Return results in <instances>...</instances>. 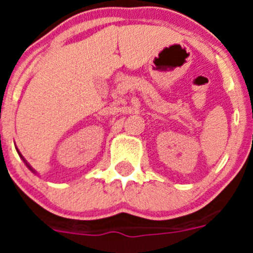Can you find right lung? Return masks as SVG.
I'll return each instance as SVG.
<instances>
[{
	"instance_id": "1",
	"label": "right lung",
	"mask_w": 253,
	"mask_h": 253,
	"mask_svg": "<svg viewBox=\"0 0 253 253\" xmlns=\"http://www.w3.org/2000/svg\"><path fill=\"white\" fill-rule=\"evenodd\" d=\"M17 153H19L20 158H21V160H22V161H24V163H25V165H26V167H28V169H30V171H31V172H34V173H35V171H34V169H31V167H30V165H29V163H28V162H26V161H25V158L22 157V156H21V153H20V152H19V149H17Z\"/></svg>"
}]
</instances>
